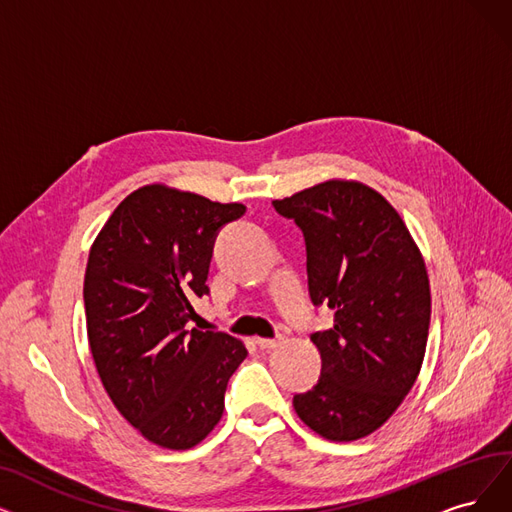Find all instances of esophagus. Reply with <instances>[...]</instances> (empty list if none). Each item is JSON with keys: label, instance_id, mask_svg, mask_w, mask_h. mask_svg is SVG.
Wrapping results in <instances>:
<instances>
[{"label": "esophagus", "instance_id": "34e87169", "mask_svg": "<svg viewBox=\"0 0 512 512\" xmlns=\"http://www.w3.org/2000/svg\"><path fill=\"white\" fill-rule=\"evenodd\" d=\"M281 336L279 338H256V344L260 346L262 351H269V349H275V346L281 344Z\"/></svg>", "mask_w": 512, "mask_h": 512}]
</instances>
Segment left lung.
Here are the masks:
<instances>
[{"label":"left lung","mask_w":512,"mask_h":512,"mask_svg":"<svg viewBox=\"0 0 512 512\" xmlns=\"http://www.w3.org/2000/svg\"><path fill=\"white\" fill-rule=\"evenodd\" d=\"M273 208L304 235L313 304L334 311V327L311 336L321 378L294 395V410L323 439L367 437L422 367L431 325L422 254L391 203L355 180H325Z\"/></svg>","instance_id":"8db88e82"}]
</instances>
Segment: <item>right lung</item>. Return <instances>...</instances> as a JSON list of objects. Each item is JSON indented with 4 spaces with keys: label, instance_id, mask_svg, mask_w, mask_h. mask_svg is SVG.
Masks as SVG:
<instances>
[{
    "label": "right lung",
    "instance_id": "add662e5",
    "mask_svg": "<svg viewBox=\"0 0 512 512\" xmlns=\"http://www.w3.org/2000/svg\"><path fill=\"white\" fill-rule=\"evenodd\" d=\"M241 203L147 185L119 203L86 267L88 342L107 395L136 431L191 449L220 422L229 378L248 355L224 332L187 330L206 296L218 231Z\"/></svg>",
    "mask_w": 512,
    "mask_h": 512
}]
</instances>
